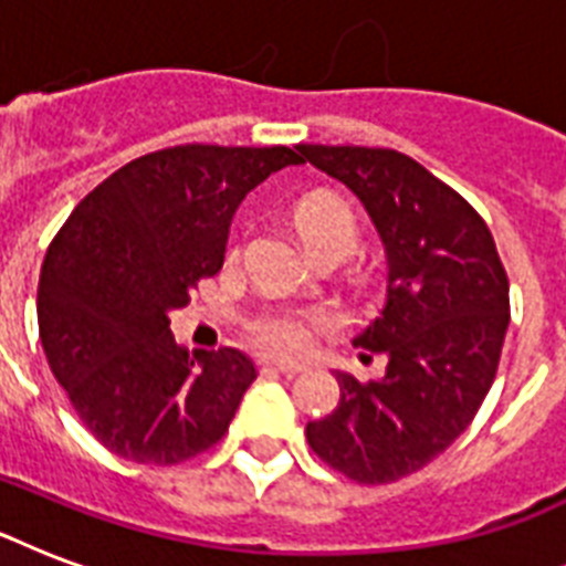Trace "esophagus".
<instances>
[{"mask_svg":"<svg viewBox=\"0 0 566 566\" xmlns=\"http://www.w3.org/2000/svg\"><path fill=\"white\" fill-rule=\"evenodd\" d=\"M261 367L264 370H279V373H287V376H293V373H302L305 370V364L300 361H291V358H261Z\"/></svg>","mask_w":566,"mask_h":566,"instance_id":"1","label":"esophagus"}]
</instances>
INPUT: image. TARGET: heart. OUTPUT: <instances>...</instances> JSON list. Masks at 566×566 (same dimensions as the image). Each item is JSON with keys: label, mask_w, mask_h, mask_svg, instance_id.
I'll return each instance as SVG.
<instances>
[{"label": "heart", "mask_w": 566, "mask_h": 566, "mask_svg": "<svg viewBox=\"0 0 566 566\" xmlns=\"http://www.w3.org/2000/svg\"><path fill=\"white\" fill-rule=\"evenodd\" d=\"M293 222L305 247L314 243H328V240H344L355 243V217L344 199L332 193H311L305 196L296 211ZM332 319L323 311H273L266 314L255 326L258 340L275 349H305L311 344L314 328L328 326Z\"/></svg>", "instance_id": "1"}]
</instances>
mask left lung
Masks as SVG:
<instances>
[{
    "label": "left lung",
    "instance_id": "8db88e82",
    "mask_svg": "<svg viewBox=\"0 0 566 566\" xmlns=\"http://www.w3.org/2000/svg\"><path fill=\"white\" fill-rule=\"evenodd\" d=\"M296 153L358 196L385 247L378 317L353 340L387 355L385 376L361 385L335 370L340 402L305 438L355 482H396L438 458L484 402L509 332V275L482 217L408 155L323 144Z\"/></svg>",
    "mask_w": 566,
    "mask_h": 566
}]
</instances>
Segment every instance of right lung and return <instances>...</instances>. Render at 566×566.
I'll list each match as a JSON object with an SVG mask.
<instances>
[{
    "instance_id": "1",
    "label": "right lung",
    "mask_w": 566,
    "mask_h": 566,
    "mask_svg": "<svg viewBox=\"0 0 566 566\" xmlns=\"http://www.w3.org/2000/svg\"><path fill=\"white\" fill-rule=\"evenodd\" d=\"M287 146H172L119 167L75 205L38 284L40 344L75 413L114 455L179 464L226 434L258 370L181 349L170 311L222 270L234 211Z\"/></svg>"
}]
</instances>
